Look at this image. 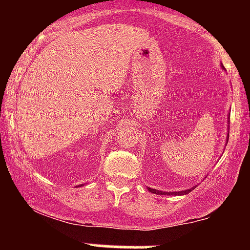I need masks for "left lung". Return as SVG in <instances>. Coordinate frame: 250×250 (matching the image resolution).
<instances>
[{
    "label": "left lung",
    "mask_w": 250,
    "mask_h": 250,
    "mask_svg": "<svg viewBox=\"0 0 250 250\" xmlns=\"http://www.w3.org/2000/svg\"><path fill=\"white\" fill-rule=\"evenodd\" d=\"M221 68L225 70V67H223L222 64H221ZM228 117H229V115H228ZM228 130H229V128H228ZM228 139H229V133H227V139H226L227 142L226 143H228ZM194 188L195 187H191L189 189H186V190H180V191H163V190H157V189H153V188L147 187L148 190L150 191V193H153V194H156V195H174V196H180V195H186V194L190 193V191L193 190Z\"/></svg>",
    "instance_id": "1"
}]
</instances>
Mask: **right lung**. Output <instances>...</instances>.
I'll use <instances>...</instances> for the list:
<instances>
[{"mask_svg":"<svg viewBox=\"0 0 250 250\" xmlns=\"http://www.w3.org/2000/svg\"><path fill=\"white\" fill-rule=\"evenodd\" d=\"M82 186H83V185H80V186H79V187H82Z\"/></svg>","mask_w":250,"mask_h":250,"instance_id":"right-lung-1","label":"right lung"}]
</instances>
